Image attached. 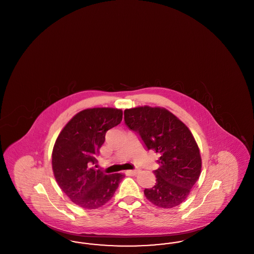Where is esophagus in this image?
Wrapping results in <instances>:
<instances>
[{
	"mask_svg": "<svg viewBox=\"0 0 254 254\" xmlns=\"http://www.w3.org/2000/svg\"><path fill=\"white\" fill-rule=\"evenodd\" d=\"M127 172L128 174H131V175H136V174H138L139 170H138V169H133V170H127Z\"/></svg>",
	"mask_w": 254,
	"mask_h": 254,
	"instance_id": "1",
	"label": "esophagus"
}]
</instances>
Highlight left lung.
<instances>
[{"label": "left lung", "mask_w": 254, "mask_h": 254, "mask_svg": "<svg viewBox=\"0 0 254 254\" xmlns=\"http://www.w3.org/2000/svg\"><path fill=\"white\" fill-rule=\"evenodd\" d=\"M125 123L138 133L147 149L161 156L156 184L144 193L152 204L171 208L182 204L199 179L202 159L189 127L168 109L148 106L125 110Z\"/></svg>", "instance_id": "obj_1"}]
</instances>
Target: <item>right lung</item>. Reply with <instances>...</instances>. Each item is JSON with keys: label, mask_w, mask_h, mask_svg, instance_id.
<instances>
[{"label": "right lung", "mask_w": 254, "mask_h": 254, "mask_svg": "<svg viewBox=\"0 0 254 254\" xmlns=\"http://www.w3.org/2000/svg\"><path fill=\"white\" fill-rule=\"evenodd\" d=\"M123 119L122 109H84L62 129L52 150V169L61 190L76 205L94 209L113 197L122 173L106 174L95 164L107 131Z\"/></svg>", "instance_id": "1"}]
</instances>
